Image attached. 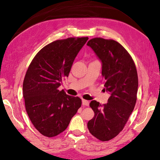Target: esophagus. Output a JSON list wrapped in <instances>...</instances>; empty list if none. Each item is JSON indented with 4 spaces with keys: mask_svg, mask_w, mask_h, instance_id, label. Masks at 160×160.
<instances>
[{
    "mask_svg": "<svg viewBox=\"0 0 160 160\" xmlns=\"http://www.w3.org/2000/svg\"><path fill=\"white\" fill-rule=\"evenodd\" d=\"M82 105H84V106H88V105H89V102L88 101V100L83 99V100H82Z\"/></svg>",
    "mask_w": 160,
    "mask_h": 160,
    "instance_id": "obj_1",
    "label": "esophagus"
}]
</instances>
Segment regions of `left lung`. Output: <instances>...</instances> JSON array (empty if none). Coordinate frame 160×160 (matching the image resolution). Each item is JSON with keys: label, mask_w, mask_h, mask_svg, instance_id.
<instances>
[{"label": "left lung", "mask_w": 160, "mask_h": 160, "mask_svg": "<svg viewBox=\"0 0 160 160\" xmlns=\"http://www.w3.org/2000/svg\"><path fill=\"white\" fill-rule=\"evenodd\" d=\"M87 46L101 62L105 90L110 95L105 105L96 100L90 102L95 115L87 126L96 138L108 141L123 130L135 107L138 74L129 53L118 42L95 38L88 42Z\"/></svg>", "instance_id": "left-lung-1"}]
</instances>
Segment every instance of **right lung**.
Wrapping results in <instances>:
<instances>
[{
	"label": "right lung",
	"mask_w": 160,
	"mask_h": 160,
	"mask_svg": "<svg viewBox=\"0 0 160 160\" xmlns=\"http://www.w3.org/2000/svg\"><path fill=\"white\" fill-rule=\"evenodd\" d=\"M88 37L68 38L43 47L33 59L23 82L28 116L42 135L63 132L82 105L78 97L67 95L59 87L69 76L72 64Z\"/></svg>",
	"instance_id": "obj_1"
}]
</instances>
